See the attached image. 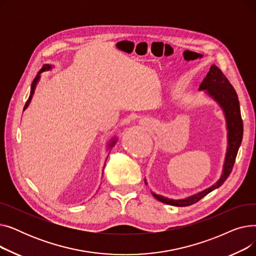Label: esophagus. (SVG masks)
I'll return each mask as SVG.
<instances>
[{"label": "esophagus", "instance_id": "34e87169", "mask_svg": "<svg viewBox=\"0 0 256 256\" xmlns=\"http://www.w3.org/2000/svg\"><path fill=\"white\" fill-rule=\"evenodd\" d=\"M141 122H142V121H141Z\"/></svg>", "mask_w": 256, "mask_h": 256}]
</instances>
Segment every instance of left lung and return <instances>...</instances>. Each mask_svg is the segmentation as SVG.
<instances>
[{
	"mask_svg": "<svg viewBox=\"0 0 256 256\" xmlns=\"http://www.w3.org/2000/svg\"><path fill=\"white\" fill-rule=\"evenodd\" d=\"M199 90L204 91L206 94H208L210 98L216 102L224 113L227 130V148L223 170L220 178L214 184L206 188L204 191L184 199H171L152 192L154 197L160 201V202L173 206H189L194 204L201 198H204L212 191L221 186L227 178L230 176L238 154V150L242 143V139H243V120H242L240 117V102L236 92L232 85L230 83V80H227V78L216 65L210 66V72L199 86ZM145 184H147L146 180Z\"/></svg>",
	"mask_w": 256,
	"mask_h": 256,
	"instance_id": "1",
	"label": "left lung"
}]
</instances>
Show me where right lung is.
<instances>
[{"mask_svg":"<svg viewBox=\"0 0 256 256\" xmlns=\"http://www.w3.org/2000/svg\"><path fill=\"white\" fill-rule=\"evenodd\" d=\"M52 68V66L50 65V64H44V66H42V68L40 70V72L37 74V76H36V78H34V80H33V83H32V85H31V92H30V96H29V98H28V100H26V104H24V111L26 109V108L29 106V104H30V102H31V100H32V98H33V94H34V92H35V89H36V86H37V84H38V82H39V80H40V76H42V74L44 72H48V70H50ZM116 142H117V138H113L109 143H108V148H112V147L116 144ZM109 156V154H108ZM106 158H108V156H106ZM104 164H106V162H104Z\"/></svg>","mask_w":256,"mask_h":256,"instance_id":"add662e5","label":"right lung"}]
</instances>
